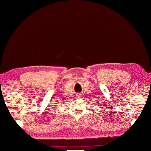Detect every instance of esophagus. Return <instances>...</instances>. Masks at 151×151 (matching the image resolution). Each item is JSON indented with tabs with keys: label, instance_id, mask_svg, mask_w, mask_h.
<instances>
[{
	"label": "esophagus",
	"instance_id": "esophagus-1",
	"mask_svg": "<svg viewBox=\"0 0 151 151\" xmlns=\"http://www.w3.org/2000/svg\"><path fill=\"white\" fill-rule=\"evenodd\" d=\"M81 97H82V95L80 94V93H78L77 96H76V98H81Z\"/></svg>",
	"mask_w": 151,
	"mask_h": 151
}]
</instances>
